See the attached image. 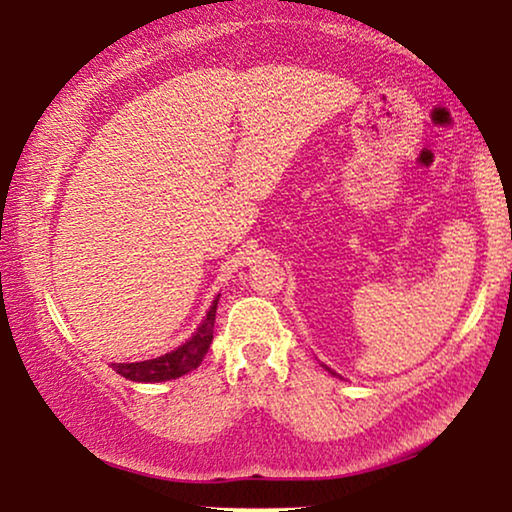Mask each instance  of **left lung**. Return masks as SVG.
I'll list each match as a JSON object with an SVG mask.
<instances>
[{"label":"left lung","mask_w":512,"mask_h":512,"mask_svg":"<svg viewBox=\"0 0 512 512\" xmlns=\"http://www.w3.org/2000/svg\"><path fill=\"white\" fill-rule=\"evenodd\" d=\"M327 370H330V368H327ZM332 372V370H330ZM332 375H337V372H332Z\"/></svg>","instance_id":"left-lung-1"}]
</instances>
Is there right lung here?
<instances>
[{
	"label": "right lung",
	"mask_w": 512,
	"mask_h": 512,
	"mask_svg": "<svg viewBox=\"0 0 512 512\" xmlns=\"http://www.w3.org/2000/svg\"><path fill=\"white\" fill-rule=\"evenodd\" d=\"M220 294L213 299L211 308H208L204 323L197 327V332L180 344L178 349L163 353L159 358H149V361H135V363H111V368L123 375L125 380L132 382H168L178 380V377L187 375V372L197 370L199 363L204 361L208 346L213 342V325H216V308H218Z\"/></svg>",
	"instance_id": "1"
}]
</instances>
